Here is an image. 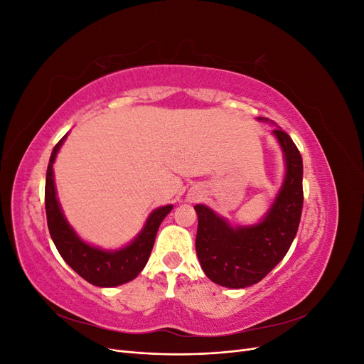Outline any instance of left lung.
I'll return each mask as SVG.
<instances>
[{
  "label": "left lung",
  "instance_id": "8db88e82",
  "mask_svg": "<svg viewBox=\"0 0 364 364\" xmlns=\"http://www.w3.org/2000/svg\"><path fill=\"white\" fill-rule=\"evenodd\" d=\"M259 123H273L264 117ZM282 150L285 173L269 211L255 225L232 226L205 205H196L199 218L196 252L202 270L228 289H246L259 282L289 252L299 228L304 193V165L299 150L281 127L272 130Z\"/></svg>",
  "mask_w": 364,
  "mask_h": 364
}]
</instances>
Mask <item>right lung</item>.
<instances>
[{"label":"right lung","instance_id":"obj_1","mask_svg":"<svg viewBox=\"0 0 364 364\" xmlns=\"http://www.w3.org/2000/svg\"><path fill=\"white\" fill-rule=\"evenodd\" d=\"M68 134L53 149L46 179V211L50 235L60 257L80 277L97 287H117L135 279L146 267L162 220L173 209L165 205L153 209L139 234L119 249L106 250L87 243L68 223L58 199L53 165Z\"/></svg>","mask_w":364,"mask_h":364}]
</instances>
